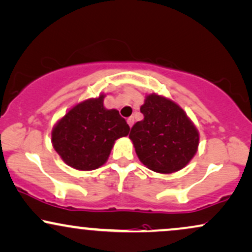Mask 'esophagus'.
Wrapping results in <instances>:
<instances>
[{"instance_id":"1","label":"esophagus","mask_w":252,"mask_h":252,"mask_svg":"<svg viewBox=\"0 0 252 252\" xmlns=\"http://www.w3.org/2000/svg\"><path fill=\"white\" fill-rule=\"evenodd\" d=\"M126 122H128L129 126H130V128H131V126H132V124H134V122H135L134 117H129V118H128V121H126Z\"/></svg>"}]
</instances>
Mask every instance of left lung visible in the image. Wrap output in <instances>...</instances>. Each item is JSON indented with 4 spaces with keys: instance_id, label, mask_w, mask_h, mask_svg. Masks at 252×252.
Returning a JSON list of instances; mask_svg holds the SVG:
<instances>
[{
    "instance_id": "1",
    "label": "left lung",
    "mask_w": 252,
    "mask_h": 252,
    "mask_svg": "<svg viewBox=\"0 0 252 252\" xmlns=\"http://www.w3.org/2000/svg\"><path fill=\"white\" fill-rule=\"evenodd\" d=\"M144 118L131 128L129 137L139 160L150 170L172 174L196 155L198 130L177 103L157 94L145 96Z\"/></svg>"
}]
</instances>
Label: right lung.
<instances>
[{
  "instance_id": "obj_1",
  "label": "right lung",
  "mask_w": 252,
  "mask_h": 252,
  "mask_svg": "<svg viewBox=\"0 0 252 252\" xmlns=\"http://www.w3.org/2000/svg\"><path fill=\"white\" fill-rule=\"evenodd\" d=\"M104 94L77 103L60 118L51 131L54 149L66 165L81 171L104 164L115 141L128 136L130 128L116 109L103 105Z\"/></svg>"
}]
</instances>
